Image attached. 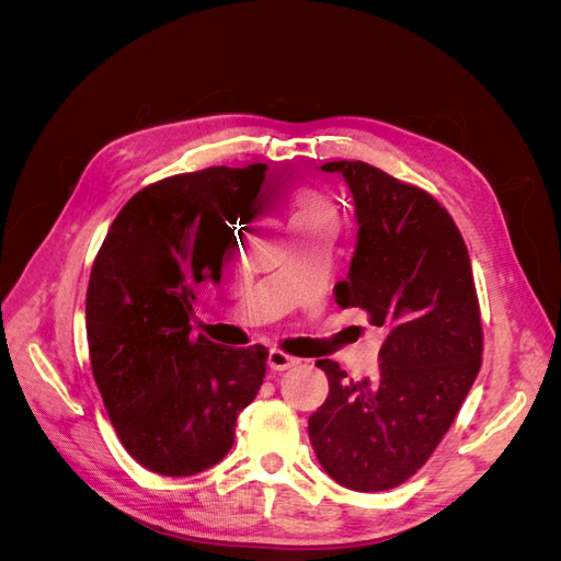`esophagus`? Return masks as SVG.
<instances>
[{
    "label": "esophagus",
    "mask_w": 561,
    "mask_h": 561,
    "mask_svg": "<svg viewBox=\"0 0 561 561\" xmlns=\"http://www.w3.org/2000/svg\"><path fill=\"white\" fill-rule=\"evenodd\" d=\"M266 363H268V367L274 369V371H285V369H290V367L299 365V360L295 358V355H287V353H283L280 348H271Z\"/></svg>",
    "instance_id": "34e87169"
}]
</instances>
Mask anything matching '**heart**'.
Returning a JSON list of instances; mask_svg holds the SVG:
<instances>
[{
	"instance_id": "heart-1",
	"label": "heart",
	"mask_w": 561,
	"mask_h": 561,
	"mask_svg": "<svg viewBox=\"0 0 561 561\" xmlns=\"http://www.w3.org/2000/svg\"><path fill=\"white\" fill-rule=\"evenodd\" d=\"M316 222H334L332 208L318 194L301 190L293 198V225H316Z\"/></svg>"
}]
</instances>
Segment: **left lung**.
<instances>
[{"mask_svg": "<svg viewBox=\"0 0 561 561\" xmlns=\"http://www.w3.org/2000/svg\"><path fill=\"white\" fill-rule=\"evenodd\" d=\"M353 196L358 241L342 309L367 311L383 332L375 379L348 381L318 360L328 400L309 419L320 466L353 491L410 480L449 431L482 365V322L468 248L451 215L419 186L363 161H330Z\"/></svg>", "mask_w": 561, "mask_h": 561, "instance_id": "8db88e82", "label": "left lung"}]
</instances>
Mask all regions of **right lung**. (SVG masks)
I'll list each match as a JSON object with an SVG mask.
<instances>
[{
	"instance_id": "1",
	"label": "right lung",
	"mask_w": 561,
	"mask_h": 561,
	"mask_svg": "<svg viewBox=\"0 0 561 561\" xmlns=\"http://www.w3.org/2000/svg\"><path fill=\"white\" fill-rule=\"evenodd\" d=\"M266 171L213 165L149 184L98 250L87 290L93 377L122 445L151 472L186 478L222 461L264 381V346L192 336L190 320L198 285L222 278L233 225Z\"/></svg>"
}]
</instances>
